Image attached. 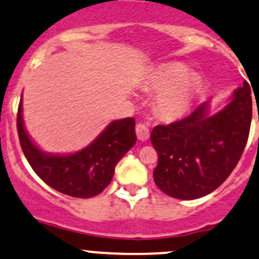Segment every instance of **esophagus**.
Wrapping results in <instances>:
<instances>
[{"label": "esophagus", "instance_id": "obj_1", "mask_svg": "<svg viewBox=\"0 0 259 259\" xmlns=\"http://www.w3.org/2000/svg\"><path fill=\"white\" fill-rule=\"evenodd\" d=\"M136 135L140 141H147L149 138V130L145 123H137L136 126Z\"/></svg>", "mask_w": 259, "mask_h": 259}]
</instances>
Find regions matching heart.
Returning a JSON list of instances; mask_svg holds the SVG:
<instances>
[{
	"label": "heart",
	"instance_id": "heart-1",
	"mask_svg": "<svg viewBox=\"0 0 259 259\" xmlns=\"http://www.w3.org/2000/svg\"><path fill=\"white\" fill-rule=\"evenodd\" d=\"M181 65H170L156 72L153 86L163 90L157 100L158 110L168 118H178L189 110L196 82Z\"/></svg>",
	"mask_w": 259,
	"mask_h": 259
}]
</instances>
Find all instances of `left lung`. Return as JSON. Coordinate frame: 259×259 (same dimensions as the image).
<instances>
[{"label":"left lung","mask_w":259,"mask_h":259,"mask_svg":"<svg viewBox=\"0 0 259 259\" xmlns=\"http://www.w3.org/2000/svg\"><path fill=\"white\" fill-rule=\"evenodd\" d=\"M199 105L188 117L158 124L151 142L158 154L153 170L157 187L178 199H196L217 189L238 163L248 141L252 97L247 82L215 114ZM259 119V118H258Z\"/></svg>","instance_id":"obj_1"}]
</instances>
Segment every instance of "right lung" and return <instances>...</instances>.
I'll list each match as a JSON object with an SVG mask.
<instances>
[{
  "instance_id": "add662e5",
  "label": "right lung",
  "mask_w": 259,
  "mask_h": 259,
  "mask_svg": "<svg viewBox=\"0 0 259 259\" xmlns=\"http://www.w3.org/2000/svg\"><path fill=\"white\" fill-rule=\"evenodd\" d=\"M135 118L113 121L89 147L67 156L45 153L25 130L22 100L18 105L17 132L21 148L36 175L56 191L76 198H91L111 183L119 159L135 146Z\"/></svg>"
}]
</instances>
